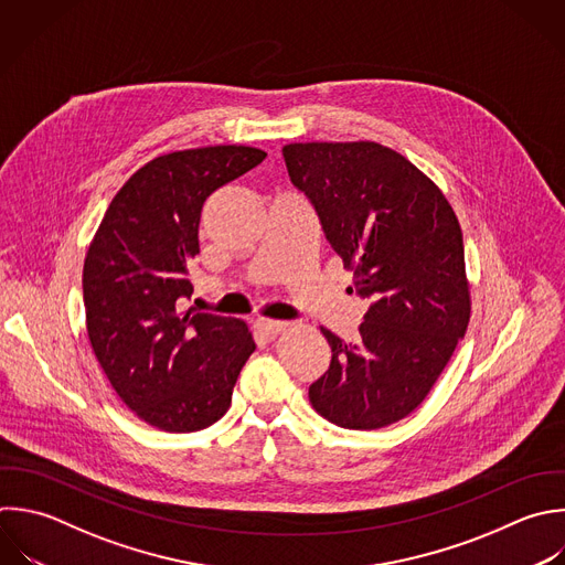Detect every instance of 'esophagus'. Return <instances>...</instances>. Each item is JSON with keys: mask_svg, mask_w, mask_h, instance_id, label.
Instances as JSON below:
<instances>
[{"mask_svg": "<svg viewBox=\"0 0 565 565\" xmlns=\"http://www.w3.org/2000/svg\"><path fill=\"white\" fill-rule=\"evenodd\" d=\"M256 329H258L263 335L274 338V335H278L280 331H285V322L271 320V318H258V320H256Z\"/></svg>", "mask_w": 565, "mask_h": 565, "instance_id": "34e87169", "label": "esophagus"}]
</instances>
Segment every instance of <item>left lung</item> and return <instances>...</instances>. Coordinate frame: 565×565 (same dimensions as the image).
Segmentation results:
<instances>
[{"instance_id":"1","label":"left lung","mask_w":565,"mask_h":565,"mask_svg":"<svg viewBox=\"0 0 565 565\" xmlns=\"http://www.w3.org/2000/svg\"><path fill=\"white\" fill-rule=\"evenodd\" d=\"M282 157L353 269L351 291L369 300L355 342L322 329L331 364L309 399L335 426H388L422 404L468 327L457 216L428 177L380 143H291Z\"/></svg>"}]
</instances>
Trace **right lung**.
Returning a JSON list of instances; mask_svg holds the SVG:
<instances>
[{
  "label": "right lung",
  "instance_id": "1",
  "mask_svg": "<svg viewBox=\"0 0 565 565\" xmlns=\"http://www.w3.org/2000/svg\"><path fill=\"white\" fill-rule=\"evenodd\" d=\"M267 154L214 146L159 157L113 199L84 263L93 351L119 397L150 426L218 422L256 344L238 318L185 311L203 203Z\"/></svg>",
  "mask_w": 565,
  "mask_h": 565
}]
</instances>
